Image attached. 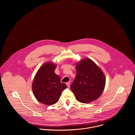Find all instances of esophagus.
I'll return each mask as SVG.
<instances>
[{"instance_id":"34e87169","label":"esophagus","mask_w":135,"mask_h":135,"mask_svg":"<svg viewBox=\"0 0 135 135\" xmlns=\"http://www.w3.org/2000/svg\"><path fill=\"white\" fill-rule=\"evenodd\" d=\"M66 85H67L68 87V88H69V87H70V82H68V83H66Z\"/></svg>"}]
</instances>
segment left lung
<instances>
[{
	"instance_id": "obj_1",
	"label": "left lung",
	"mask_w": 135,
	"mask_h": 135,
	"mask_svg": "<svg viewBox=\"0 0 135 135\" xmlns=\"http://www.w3.org/2000/svg\"><path fill=\"white\" fill-rule=\"evenodd\" d=\"M76 68V76L70 87L77 101L87 103L96 100L104 88L105 78L103 73L89 59L81 60Z\"/></svg>"
}]
</instances>
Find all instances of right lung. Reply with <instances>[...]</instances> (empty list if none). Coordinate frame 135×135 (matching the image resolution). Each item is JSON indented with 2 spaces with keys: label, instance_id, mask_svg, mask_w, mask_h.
<instances>
[{
  "label": "right lung",
  "instance_id": "1",
  "mask_svg": "<svg viewBox=\"0 0 135 135\" xmlns=\"http://www.w3.org/2000/svg\"><path fill=\"white\" fill-rule=\"evenodd\" d=\"M56 65L47 62L37 71L32 84L33 92L39 102L47 105L57 102L62 91L67 86L61 83L60 77L55 74Z\"/></svg>",
  "mask_w": 135,
  "mask_h": 135
}]
</instances>
